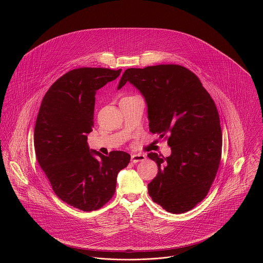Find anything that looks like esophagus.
I'll return each mask as SVG.
<instances>
[{"label": "esophagus", "mask_w": 263, "mask_h": 263, "mask_svg": "<svg viewBox=\"0 0 263 263\" xmlns=\"http://www.w3.org/2000/svg\"><path fill=\"white\" fill-rule=\"evenodd\" d=\"M146 159V156L143 154H134L131 156V161L133 163H138V162H142Z\"/></svg>", "instance_id": "obj_1"}]
</instances>
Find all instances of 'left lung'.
<instances>
[{
	"label": "left lung",
	"mask_w": 263,
	"mask_h": 263,
	"mask_svg": "<svg viewBox=\"0 0 263 263\" xmlns=\"http://www.w3.org/2000/svg\"><path fill=\"white\" fill-rule=\"evenodd\" d=\"M126 83L145 100L149 131L160 138L169 135V157L147 155L158 165L148 195L168 212L190 211L207 196L219 167L222 133L216 105L199 78L181 65L128 68L118 89Z\"/></svg>",
	"instance_id": "1"
}]
</instances>
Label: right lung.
<instances>
[{
	"mask_svg": "<svg viewBox=\"0 0 263 263\" xmlns=\"http://www.w3.org/2000/svg\"><path fill=\"white\" fill-rule=\"evenodd\" d=\"M122 69L83 67L59 78L45 94L33 132L37 162L56 196L85 212L101 208L114 196L118 173L130 155L104 156L90 149L96 91Z\"/></svg>",
	"mask_w": 263,
	"mask_h": 263,
	"instance_id": "obj_1",
	"label": "right lung"
}]
</instances>
